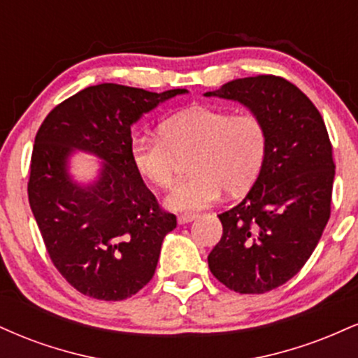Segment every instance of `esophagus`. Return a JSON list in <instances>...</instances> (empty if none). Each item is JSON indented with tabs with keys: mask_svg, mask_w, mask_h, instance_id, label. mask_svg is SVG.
I'll return each mask as SVG.
<instances>
[{
	"mask_svg": "<svg viewBox=\"0 0 358 358\" xmlns=\"http://www.w3.org/2000/svg\"><path fill=\"white\" fill-rule=\"evenodd\" d=\"M195 219H196L195 213H185V215H180L178 217V224L180 225L188 224V222H192V220H195Z\"/></svg>",
	"mask_w": 358,
	"mask_h": 358,
	"instance_id": "34e87169",
	"label": "esophagus"
}]
</instances>
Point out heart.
<instances>
[{
	"label": "heart",
	"instance_id": "b5f03b06",
	"mask_svg": "<svg viewBox=\"0 0 358 358\" xmlns=\"http://www.w3.org/2000/svg\"><path fill=\"white\" fill-rule=\"evenodd\" d=\"M266 148L268 134L259 117L202 106L166 119L162 136L134 139L131 156L139 175L158 190L173 188L180 159L192 156V176L175 188L166 205L176 212H196L215 203L222 190L248 192L264 165Z\"/></svg>",
	"mask_w": 358,
	"mask_h": 358
}]
</instances>
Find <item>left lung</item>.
<instances>
[{"label": "left lung", "instance_id": "8db88e82", "mask_svg": "<svg viewBox=\"0 0 358 358\" xmlns=\"http://www.w3.org/2000/svg\"><path fill=\"white\" fill-rule=\"evenodd\" d=\"M205 96L248 106L268 134L256 183L219 215L224 232L208 254V268L236 293H268L299 273L327 227L334 146L320 110L282 77H245Z\"/></svg>", "mask_w": 358, "mask_h": 358}]
</instances>
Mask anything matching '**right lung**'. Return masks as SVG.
<instances>
[{"label": "right lung", "mask_w": 358, "mask_h": 358, "mask_svg": "<svg viewBox=\"0 0 358 358\" xmlns=\"http://www.w3.org/2000/svg\"><path fill=\"white\" fill-rule=\"evenodd\" d=\"M185 92L90 85L55 106L36 133L28 180L31 212L53 266L85 296L121 301L153 278L176 217L162 208L134 166L131 124ZM73 149L105 162L94 185L80 187L68 176Z\"/></svg>", "instance_id": "right-lung-1"}]
</instances>
